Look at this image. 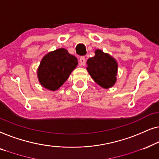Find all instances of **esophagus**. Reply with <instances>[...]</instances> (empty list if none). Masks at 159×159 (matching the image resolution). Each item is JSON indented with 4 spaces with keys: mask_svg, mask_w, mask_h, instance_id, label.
I'll list each match as a JSON object with an SVG mask.
<instances>
[{
    "mask_svg": "<svg viewBox=\"0 0 159 159\" xmlns=\"http://www.w3.org/2000/svg\"><path fill=\"white\" fill-rule=\"evenodd\" d=\"M79 61L80 62V65H81V66H85V65H86V58H85L84 57H80Z\"/></svg>",
    "mask_w": 159,
    "mask_h": 159,
    "instance_id": "1",
    "label": "esophagus"
}]
</instances>
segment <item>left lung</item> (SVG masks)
Instances as JSON below:
<instances>
[{
	"mask_svg": "<svg viewBox=\"0 0 159 159\" xmlns=\"http://www.w3.org/2000/svg\"><path fill=\"white\" fill-rule=\"evenodd\" d=\"M86 64L87 71L98 85L106 89L114 86L117 81L118 64L111 55L97 49Z\"/></svg>",
	"mask_w": 159,
	"mask_h": 159,
	"instance_id": "1",
	"label": "left lung"
}]
</instances>
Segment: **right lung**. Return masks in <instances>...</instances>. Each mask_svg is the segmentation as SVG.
Returning a JSON list of instances; mask_svg holds the SVG:
<instances>
[{"label": "right lung", "instance_id": "add662e5", "mask_svg": "<svg viewBox=\"0 0 159 159\" xmlns=\"http://www.w3.org/2000/svg\"><path fill=\"white\" fill-rule=\"evenodd\" d=\"M78 66V60L64 48L57 49L46 54L37 68V78L44 88L57 90Z\"/></svg>", "mask_w": 159, "mask_h": 159}]
</instances>
